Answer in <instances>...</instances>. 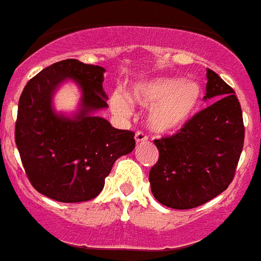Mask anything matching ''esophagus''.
Here are the masks:
<instances>
[{"mask_svg":"<svg viewBox=\"0 0 261 261\" xmlns=\"http://www.w3.org/2000/svg\"><path fill=\"white\" fill-rule=\"evenodd\" d=\"M135 139L136 143H145V141H148V136L144 132H141V130H137L135 135Z\"/></svg>","mask_w":261,"mask_h":261,"instance_id":"esophagus-1","label":"esophagus"}]
</instances>
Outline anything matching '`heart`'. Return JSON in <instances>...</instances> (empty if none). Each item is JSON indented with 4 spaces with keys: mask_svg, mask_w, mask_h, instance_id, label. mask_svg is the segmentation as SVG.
Listing matches in <instances>:
<instances>
[{
    "mask_svg": "<svg viewBox=\"0 0 261 261\" xmlns=\"http://www.w3.org/2000/svg\"><path fill=\"white\" fill-rule=\"evenodd\" d=\"M203 98V90L196 81L178 79H153L137 84L130 96L116 92L111 97L112 111L116 115L128 117L132 104L150 108L148 125L157 133L177 130L195 115Z\"/></svg>",
    "mask_w": 261,
    "mask_h": 261,
    "instance_id": "b5f03b06",
    "label": "heart"
}]
</instances>
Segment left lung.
Instances as JSON below:
<instances>
[{
	"mask_svg": "<svg viewBox=\"0 0 261 261\" xmlns=\"http://www.w3.org/2000/svg\"><path fill=\"white\" fill-rule=\"evenodd\" d=\"M204 100L215 102L196 113L177 133L153 143L159 160L150 168L154 199L173 210L203 205L228 188L244 145L243 112L234 90L206 69Z\"/></svg>",
	"mask_w": 261,
	"mask_h": 261,
	"instance_id": "obj_1",
	"label": "left lung"
}]
</instances>
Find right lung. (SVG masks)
<instances>
[{
  "label": "right lung",
  "mask_w": 261,
  "mask_h": 261,
  "mask_svg": "<svg viewBox=\"0 0 261 261\" xmlns=\"http://www.w3.org/2000/svg\"><path fill=\"white\" fill-rule=\"evenodd\" d=\"M105 69L68 58L29 80L18 101L16 145L33 188L61 203L94 199L102 191L118 157L135 149V133L116 129L92 112L107 108ZM65 78L83 90L82 111L74 119L56 115L51 96Z\"/></svg>",
  "instance_id": "obj_1"
}]
</instances>
